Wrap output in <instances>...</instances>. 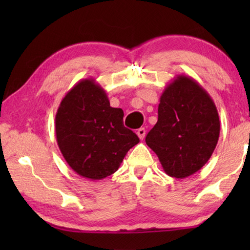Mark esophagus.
Masks as SVG:
<instances>
[{"label": "esophagus", "mask_w": 250, "mask_h": 250, "mask_svg": "<svg viewBox=\"0 0 250 250\" xmlns=\"http://www.w3.org/2000/svg\"><path fill=\"white\" fill-rule=\"evenodd\" d=\"M137 134H138V137L141 139V140H143V139H145V137H146V129L140 128L137 131Z\"/></svg>", "instance_id": "esophagus-1"}]
</instances>
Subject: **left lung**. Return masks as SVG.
<instances>
[{
	"mask_svg": "<svg viewBox=\"0 0 250 250\" xmlns=\"http://www.w3.org/2000/svg\"><path fill=\"white\" fill-rule=\"evenodd\" d=\"M159 118L146 138L167 175L184 179L205 166L221 131L213 99L191 77L177 75L166 87Z\"/></svg>",
	"mask_w": 250,
	"mask_h": 250,
	"instance_id": "obj_1",
	"label": "left lung"
}]
</instances>
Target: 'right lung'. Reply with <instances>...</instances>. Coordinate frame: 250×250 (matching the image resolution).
<instances>
[{
    "label": "right lung",
    "instance_id": "right-lung-1",
    "mask_svg": "<svg viewBox=\"0 0 250 250\" xmlns=\"http://www.w3.org/2000/svg\"><path fill=\"white\" fill-rule=\"evenodd\" d=\"M59 150L78 175L103 180L119 168L139 143L124 125V111L110 107L105 91L95 79H82L62 98L55 118Z\"/></svg>",
    "mask_w": 250,
    "mask_h": 250
}]
</instances>
